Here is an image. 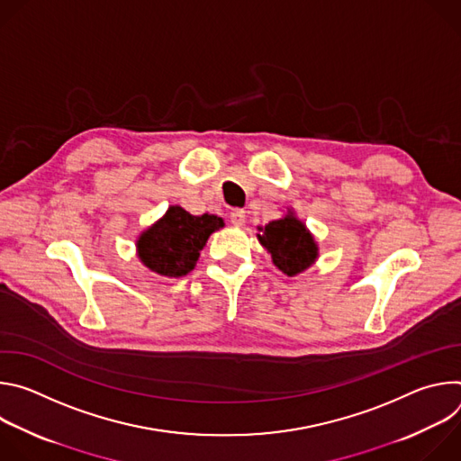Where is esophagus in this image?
I'll use <instances>...</instances> for the list:
<instances>
[{"label":"esophagus","instance_id":"1","mask_svg":"<svg viewBox=\"0 0 461 461\" xmlns=\"http://www.w3.org/2000/svg\"><path fill=\"white\" fill-rule=\"evenodd\" d=\"M230 219H231V224L233 226H242L244 224V221H246V213H244V210H233L231 213H230Z\"/></svg>","mask_w":461,"mask_h":461}]
</instances>
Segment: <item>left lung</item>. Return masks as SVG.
Listing matches in <instances>:
<instances>
[{"label":"left lung","mask_w":461,"mask_h":461,"mask_svg":"<svg viewBox=\"0 0 461 461\" xmlns=\"http://www.w3.org/2000/svg\"><path fill=\"white\" fill-rule=\"evenodd\" d=\"M258 231H262L257 235L258 242L268 249L274 265L288 277L310 268L319 255L313 235L292 212L279 221L268 222L265 228H258Z\"/></svg>","instance_id":"obj_1"}]
</instances>
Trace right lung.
Returning a JSON list of instances; mask_svg holds the SVG:
<instances>
[{
	"mask_svg": "<svg viewBox=\"0 0 461 461\" xmlns=\"http://www.w3.org/2000/svg\"><path fill=\"white\" fill-rule=\"evenodd\" d=\"M222 226L224 221L217 215L196 217L180 206H171L160 221L139 237V257L155 274L182 277L194 268L206 240Z\"/></svg>",
	"mask_w": 461,
	"mask_h": 461,
	"instance_id": "right-lung-1",
	"label": "right lung"
}]
</instances>
